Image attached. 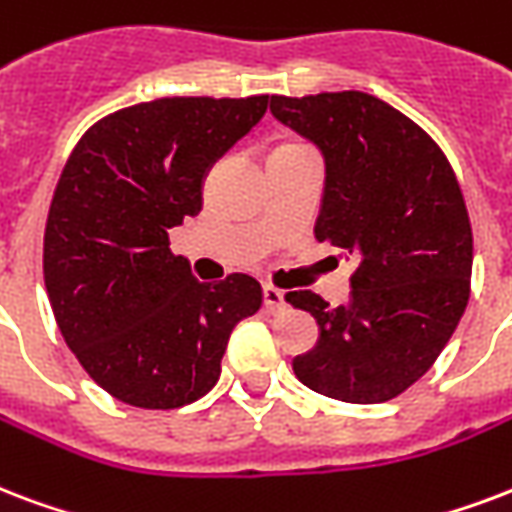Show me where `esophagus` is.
I'll use <instances>...</instances> for the list:
<instances>
[{
  "label": "esophagus",
  "mask_w": 512,
  "mask_h": 512,
  "mask_svg": "<svg viewBox=\"0 0 512 512\" xmlns=\"http://www.w3.org/2000/svg\"><path fill=\"white\" fill-rule=\"evenodd\" d=\"M263 303H265V308L271 311V314H279V311H284V308H287V292L279 290V287H273V284H265Z\"/></svg>",
  "instance_id": "esophagus-1"
}]
</instances>
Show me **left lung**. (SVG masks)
I'll return each mask as SVG.
<instances>
[{"label":"left lung","instance_id":"1","mask_svg":"<svg viewBox=\"0 0 512 512\" xmlns=\"http://www.w3.org/2000/svg\"><path fill=\"white\" fill-rule=\"evenodd\" d=\"M271 112L325 152L314 236L357 260L349 306L287 295L319 325V343L292 370L333 400L386 403L435 365L470 300L462 187L438 142L376 96H271Z\"/></svg>","mask_w":512,"mask_h":512}]
</instances>
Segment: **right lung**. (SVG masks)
Here are the masks:
<instances>
[{
	"mask_svg": "<svg viewBox=\"0 0 512 512\" xmlns=\"http://www.w3.org/2000/svg\"><path fill=\"white\" fill-rule=\"evenodd\" d=\"M268 109V96H174L93 123L66 161L42 271L66 346L120 403L169 411L220 378L233 327L263 306L247 273L198 282L169 230L201 212V182Z\"/></svg>",
	"mask_w": 512,
	"mask_h": 512,
	"instance_id": "right-lung-1",
	"label": "right lung"
}]
</instances>
